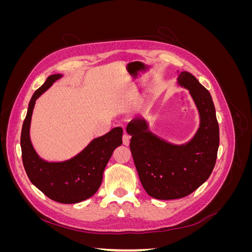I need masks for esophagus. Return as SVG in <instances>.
I'll return each instance as SVG.
<instances>
[{
    "label": "esophagus",
    "mask_w": 252,
    "mask_h": 252,
    "mask_svg": "<svg viewBox=\"0 0 252 252\" xmlns=\"http://www.w3.org/2000/svg\"><path fill=\"white\" fill-rule=\"evenodd\" d=\"M129 143H130V135L127 133H124L123 134V144L126 145V146H128Z\"/></svg>",
    "instance_id": "obj_1"
}]
</instances>
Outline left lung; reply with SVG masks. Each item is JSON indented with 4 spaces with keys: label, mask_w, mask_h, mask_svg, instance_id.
Wrapping results in <instances>:
<instances>
[{
    "label": "left lung",
    "mask_w": 252,
    "mask_h": 252,
    "mask_svg": "<svg viewBox=\"0 0 252 252\" xmlns=\"http://www.w3.org/2000/svg\"><path fill=\"white\" fill-rule=\"evenodd\" d=\"M178 84L189 90L200 114V126L191 140L182 145L167 142L152 133L143 118L126 127L140 181L145 191L158 200L192 193L208 180L217 161L220 131L209 91L187 71L179 74Z\"/></svg>",
    "instance_id": "8db88e82"
}]
</instances>
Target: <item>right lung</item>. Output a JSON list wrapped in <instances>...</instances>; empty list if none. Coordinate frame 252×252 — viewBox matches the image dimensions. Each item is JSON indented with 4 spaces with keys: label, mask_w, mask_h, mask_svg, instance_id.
Here are the masks:
<instances>
[{
    "label": "right lung",
    "mask_w": 252,
    "mask_h": 252,
    "mask_svg": "<svg viewBox=\"0 0 252 252\" xmlns=\"http://www.w3.org/2000/svg\"><path fill=\"white\" fill-rule=\"evenodd\" d=\"M62 74H52L35 90L28 105L21 133L22 159L30 182L49 199L62 204H75L93 196L100 188L103 172L113 150L122 144L123 129L116 127L94 139L75 157L63 162H48L39 157L30 141V123L37 97Z\"/></svg>",
    "instance_id": "1"
}]
</instances>
